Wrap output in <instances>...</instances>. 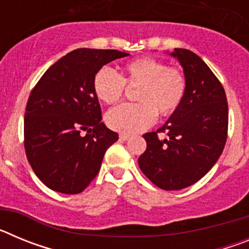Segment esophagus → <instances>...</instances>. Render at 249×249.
I'll return each mask as SVG.
<instances>
[{
    "instance_id": "obj_1",
    "label": "esophagus",
    "mask_w": 249,
    "mask_h": 249,
    "mask_svg": "<svg viewBox=\"0 0 249 249\" xmlns=\"http://www.w3.org/2000/svg\"><path fill=\"white\" fill-rule=\"evenodd\" d=\"M129 138H131V136L126 135V133H121V135H120V140L121 141H128Z\"/></svg>"
}]
</instances>
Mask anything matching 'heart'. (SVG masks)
Here are the masks:
<instances>
[{
    "mask_svg": "<svg viewBox=\"0 0 249 249\" xmlns=\"http://www.w3.org/2000/svg\"><path fill=\"white\" fill-rule=\"evenodd\" d=\"M126 85L138 87L135 105H122L107 113V124L112 129L133 135L155 123L157 113L167 117L178 109L187 91L183 72L167 67L153 57H141L123 66L122 74L102 67L94 74L93 91L100 101L113 105L122 100Z\"/></svg>",
    "mask_w": 249,
    "mask_h": 249,
    "instance_id": "b5f03b06",
    "label": "heart"
}]
</instances>
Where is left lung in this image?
Masks as SVG:
<instances>
[{
  "mask_svg": "<svg viewBox=\"0 0 249 249\" xmlns=\"http://www.w3.org/2000/svg\"><path fill=\"white\" fill-rule=\"evenodd\" d=\"M171 56L183 68V102L157 132L144 133L147 148L138 158L141 171L164 191L183 190L218 160L227 141L228 103L223 86L192 51L175 48ZM163 131L168 139L158 138Z\"/></svg>",
  "mask_w": 249,
  "mask_h": 249,
  "instance_id": "obj_1",
  "label": "left lung"
}]
</instances>
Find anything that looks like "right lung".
Segmentation results:
<instances>
[{"instance_id": "1", "label": "right lung", "mask_w": 249, "mask_h": 249, "mask_svg": "<svg viewBox=\"0 0 249 249\" xmlns=\"http://www.w3.org/2000/svg\"><path fill=\"white\" fill-rule=\"evenodd\" d=\"M128 56L116 50L78 48L51 66L28 97L25 151L51 190L77 195L97 176L103 156L118 140L102 122L93 78L102 66Z\"/></svg>"}]
</instances>
